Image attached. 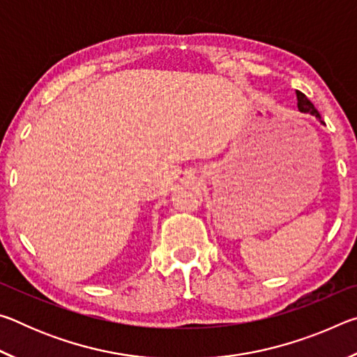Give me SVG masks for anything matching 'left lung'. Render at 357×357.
<instances>
[{"mask_svg": "<svg viewBox=\"0 0 357 357\" xmlns=\"http://www.w3.org/2000/svg\"><path fill=\"white\" fill-rule=\"evenodd\" d=\"M296 98H298V108H299V110H301L302 113H310V114H313V116H317V118L319 119V123L324 124L323 121H321V116H319L318 110H317L315 107H313L312 102H310L309 99H307V96H305L304 93L296 91Z\"/></svg>", "mask_w": 357, "mask_h": 357, "instance_id": "8db88e82", "label": "left lung"}]
</instances>
